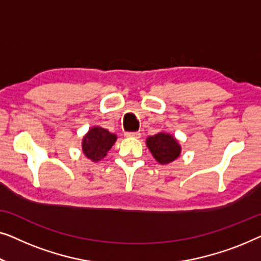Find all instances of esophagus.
I'll use <instances>...</instances> for the list:
<instances>
[{
	"label": "esophagus",
	"mask_w": 261,
	"mask_h": 261,
	"mask_svg": "<svg viewBox=\"0 0 261 261\" xmlns=\"http://www.w3.org/2000/svg\"><path fill=\"white\" fill-rule=\"evenodd\" d=\"M125 137H127V138H139V137H141V134H139V132H126Z\"/></svg>",
	"instance_id": "esophagus-1"
}]
</instances>
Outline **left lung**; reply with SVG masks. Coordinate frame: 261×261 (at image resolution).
Masks as SVG:
<instances>
[{
  "instance_id": "8db88e82",
  "label": "left lung",
  "mask_w": 261,
  "mask_h": 261,
  "mask_svg": "<svg viewBox=\"0 0 261 261\" xmlns=\"http://www.w3.org/2000/svg\"><path fill=\"white\" fill-rule=\"evenodd\" d=\"M146 146L160 164H169L177 160L181 155L182 148L177 139L168 132L149 136L146 138Z\"/></svg>"
}]
</instances>
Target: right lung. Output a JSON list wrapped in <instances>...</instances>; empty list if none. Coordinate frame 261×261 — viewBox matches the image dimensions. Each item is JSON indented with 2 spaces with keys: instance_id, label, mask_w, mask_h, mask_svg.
Segmentation results:
<instances>
[{
  "instance_id": "right-lung-1",
  "label": "right lung",
  "mask_w": 261,
  "mask_h": 261,
  "mask_svg": "<svg viewBox=\"0 0 261 261\" xmlns=\"http://www.w3.org/2000/svg\"><path fill=\"white\" fill-rule=\"evenodd\" d=\"M116 141L117 135L101 126H92L83 137V152L92 162H99L108 155Z\"/></svg>"
}]
</instances>
